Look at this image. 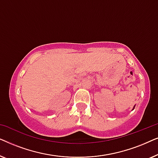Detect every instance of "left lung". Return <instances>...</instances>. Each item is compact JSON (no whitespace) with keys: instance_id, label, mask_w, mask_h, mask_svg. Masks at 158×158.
<instances>
[{"instance_id":"left-lung-1","label":"left lung","mask_w":158,"mask_h":158,"mask_svg":"<svg viewBox=\"0 0 158 158\" xmlns=\"http://www.w3.org/2000/svg\"><path fill=\"white\" fill-rule=\"evenodd\" d=\"M135 105L134 106V107H133V109H132V110H134V109H135Z\"/></svg>"}]
</instances>
